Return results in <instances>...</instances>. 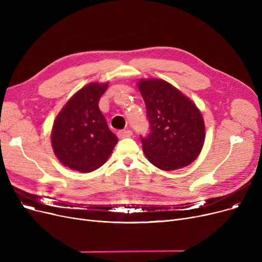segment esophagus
<instances>
[{"label": "esophagus", "mask_w": 262, "mask_h": 262, "mask_svg": "<svg viewBox=\"0 0 262 262\" xmlns=\"http://www.w3.org/2000/svg\"><path fill=\"white\" fill-rule=\"evenodd\" d=\"M132 135H133V132L130 129H124L118 133L119 138H126V137H130Z\"/></svg>", "instance_id": "1"}]
</instances>
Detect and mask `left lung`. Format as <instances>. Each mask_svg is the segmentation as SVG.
Returning <instances> with one entry per match:
<instances>
[{"label": "left lung", "mask_w": 262, "mask_h": 262, "mask_svg": "<svg viewBox=\"0 0 262 262\" xmlns=\"http://www.w3.org/2000/svg\"><path fill=\"white\" fill-rule=\"evenodd\" d=\"M138 89L146 107L150 132L141 138L147 160L163 171L189 166L205 141V123L196 105L170 82L140 79Z\"/></svg>", "instance_id": "8db88e82"}]
</instances>
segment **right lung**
<instances>
[{
  "instance_id": "add662e5",
  "label": "right lung",
  "mask_w": 262,
  "mask_h": 262,
  "mask_svg": "<svg viewBox=\"0 0 262 262\" xmlns=\"http://www.w3.org/2000/svg\"><path fill=\"white\" fill-rule=\"evenodd\" d=\"M108 82H90L69 100L54 121L51 142L69 169L89 173L102 167L118 142L99 108Z\"/></svg>"
}]
</instances>
